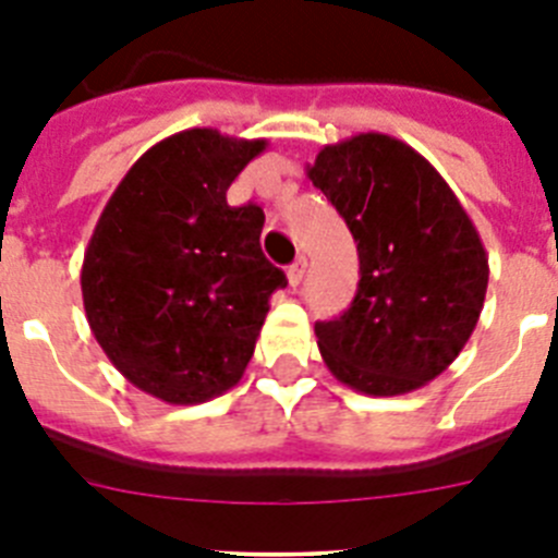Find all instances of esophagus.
Segmentation results:
<instances>
[{
    "instance_id": "esophagus-1",
    "label": "esophagus",
    "mask_w": 558,
    "mask_h": 558,
    "mask_svg": "<svg viewBox=\"0 0 558 558\" xmlns=\"http://www.w3.org/2000/svg\"><path fill=\"white\" fill-rule=\"evenodd\" d=\"M304 270H307V259H304V256H299V259H295V263L288 268V282L293 284V288H299V284H302Z\"/></svg>"
}]
</instances>
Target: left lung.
I'll use <instances>...</instances> for the list:
<instances>
[{
	"instance_id": "1",
	"label": "left lung",
	"mask_w": 558,
	"mask_h": 558,
	"mask_svg": "<svg viewBox=\"0 0 558 558\" xmlns=\"http://www.w3.org/2000/svg\"><path fill=\"white\" fill-rule=\"evenodd\" d=\"M357 243L360 282L335 322L315 324L329 372L368 397L411 393L466 347L489 256L436 167L386 133L327 145L307 167Z\"/></svg>"
}]
</instances>
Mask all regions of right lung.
<instances>
[{"mask_svg": "<svg viewBox=\"0 0 558 558\" xmlns=\"http://www.w3.org/2000/svg\"><path fill=\"white\" fill-rule=\"evenodd\" d=\"M265 140L172 133L113 190L83 254L88 327L117 372L170 405L234 388L270 293L288 284L259 245L265 215L226 192Z\"/></svg>", "mask_w": 558, "mask_h": 558, "instance_id": "obj_1", "label": "right lung"}]
</instances>
